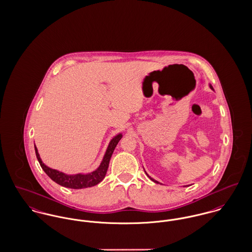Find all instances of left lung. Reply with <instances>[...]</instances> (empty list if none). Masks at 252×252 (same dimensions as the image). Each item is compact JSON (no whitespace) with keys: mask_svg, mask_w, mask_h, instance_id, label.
<instances>
[{"mask_svg":"<svg viewBox=\"0 0 252 252\" xmlns=\"http://www.w3.org/2000/svg\"><path fill=\"white\" fill-rule=\"evenodd\" d=\"M209 86H210V88H211V89H213V87H212V85H211V84H210V85H209ZM214 90V89H213ZM146 174H147V173H146ZM147 175H148V176H149V177H150V178H151V179H152V180H153V181H154V182H155V183H159V182H158V181H156V180H155V179H154V178H152V177H151V176H150V175H149V174H147Z\"/></svg>","mask_w":252,"mask_h":252,"instance_id":"obj_1","label":"left lung"}]
</instances>
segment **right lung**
Instances as JSON below:
<instances>
[{"label": "right lung", "mask_w": 252, "mask_h": 252, "mask_svg": "<svg viewBox=\"0 0 252 252\" xmlns=\"http://www.w3.org/2000/svg\"><path fill=\"white\" fill-rule=\"evenodd\" d=\"M123 135L120 133L118 135L115 136L109 143L108 148L106 150V153L103 156V159L100 163V165L98 166L96 171L90 173V174H66L64 173H61L57 170L51 169L48 166H46L40 156H39L38 151L37 148L34 145V149H35V154L36 157L38 159L39 164L41 166V168L43 169V171L48 174V176L54 180L55 182H57L59 185L66 187V188H71V189H82V188H87V187H92L98 184L105 176L108 166H109V161L110 158L112 156V154L116 148L117 144L119 143V141L121 140V138Z\"/></svg>", "instance_id": "obj_1"}]
</instances>
